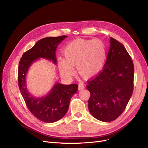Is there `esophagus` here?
<instances>
[{
  "instance_id": "obj_1",
  "label": "esophagus",
  "mask_w": 148,
  "mask_h": 148,
  "mask_svg": "<svg viewBox=\"0 0 148 148\" xmlns=\"http://www.w3.org/2000/svg\"><path fill=\"white\" fill-rule=\"evenodd\" d=\"M84 88V84H81V83L79 84V85H78V89H79V90H82V88Z\"/></svg>"
}]
</instances>
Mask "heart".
<instances>
[{
	"label": "heart",
	"mask_w": 148,
	"mask_h": 148,
	"mask_svg": "<svg viewBox=\"0 0 148 148\" xmlns=\"http://www.w3.org/2000/svg\"><path fill=\"white\" fill-rule=\"evenodd\" d=\"M64 60L59 61L61 73L71 76L76 66L78 72L83 77L89 78L101 70L106 58V46L103 41L77 39L67 45L64 51Z\"/></svg>",
	"instance_id": "heart-1"
}]
</instances>
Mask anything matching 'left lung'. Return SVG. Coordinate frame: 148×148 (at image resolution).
I'll list each match as a JSON object with an SVG mask.
<instances>
[{"instance_id": "8db88e82", "label": "left lung", "mask_w": 148, "mask_h": 148, "mask_svg": "<svg viewBox=\"0 0 148 148\" xmlns=\"http://www.w3.org/2000/svg\"><path fill=\"white\" fill-rule=\"evenodd\" d=\"M110 48L103 69L88 81L90 93L88 108L97 120L110 122L126 109L134 89V67L125 47L110 38Z\"/></svg>"}]
</instances>
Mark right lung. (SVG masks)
Masks as SVG:
<instances>
[{
  "mask_svg": "<svg viewBox=\"0 0 148 148\" xmlns=\"http://www.w3.org/2000/svg\"><path fill=\"white\" fill-rule=\"evenodd\" d=\"M67 36L48 37L38 40L31 49L23 54L19 63L18 84L27 107L39 120L54 123L61 119L69 109L71 98L77 92L78 85H64L56 82L49 93L43 97H34L29 93L26 75L32 64L39 58H44L56 64V50Z\"/></svg>",
  "mask_w": 148,
  "mask_h": 148,
  "instance_id": "obj_1",
  "label": "right lung"
}]
</instances>
